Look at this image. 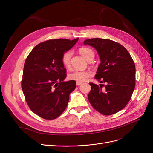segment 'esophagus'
Instances as JSON below:
<instances>
[{
  "label": "esophagus",
  "mask_w": 153,
  "mask_h": 153,
  "mask_svg": "<svg viewBox=\"0 0 153 153\" xmlns=\"http://www.w3.org/2000/svg\"><path fill=\"white\" fill-rule=\"evenodd\" d=\"M81 84H82L81 82H79V81H77V82H76V85H81Z\"/></svg>",
  "instance_id": "34e87169"
}]
</instances>
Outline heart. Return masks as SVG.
<instances>
[{
    "mask_svg": "<svg viewBox=\"0 0 153 153\" xmlns=\"http://www.w3.org/2000/svg\"><path fill=\"white\" fill-rule=\"evenodd\" d=\"M79 52L86 60H88L91 58H94V57L93 51L89 49V48L81 47L79 49ZM72 54V51L69 50L64 52V54L62 56V63L66 68H70V67H71V59ZM92 72L89 71H74L68 74V77L71 80L82 82L86 81L89 77L92 76Z\"/></svg>",
    "mask_w": 153,
    "mask_h": 153,
    "instance_id": "1",
    "label": "heart"
}]
</instances>
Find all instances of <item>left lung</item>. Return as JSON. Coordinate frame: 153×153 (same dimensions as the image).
I'll return each mask as SVG.
<instances>
[{"label":"left lung","instance_id":"obj_1","mask_svg":"<svg viewBox=\"0 0 153 153\" xmlns=\"http://www.w3.org/2000/svg\"><path fill=\"white\" fill-rule=\"evenodd\" d=\"M84 45L97 51L101 63L95 78L102 83L99 86L90 83L88 98L95 110L104 115H111L123 110L131 97L135 86V65L126 48L108 39L91 38Z\"/></svg>","mask_w":153,"mask_h":153}]
</instances>
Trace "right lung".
<instances>
[{"label": "right lung", "mask_w": 153, "mask_h": 153, "mask_svg": "<svg viewBox=\"0 0 153 153\" xmlns=\"http://www.w3.org/2000/svg\"><path fill=\"white\" fill-rule=\"evenodd\" d=\"M78 40H47L34 47L26 58L22 88L29 108L43 119H55L62 114L76 88L75 81H64L67 71L62 58Z\"/></svg>", "instance_id": "add662e5"}]
</instances>
